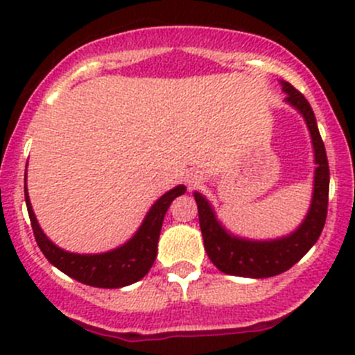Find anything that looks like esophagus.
Instances as JSON below:
<instances>
[{
	"instance_id": "1",
	"label": "esophagus",
	"mask_w": 355,
	"mask_h": 355,
	"mask_svg": "<svg viewBox=\"0 0 355 355\" xmlns=\"http://www.w3.org/2000/svg\"><path fill=\"white\" fill-rule=\"evenodd\" d=\"M200 182H202V175H200L199 171H196V173H191L187 177L189 187H196V185H199Z\"/></svg>"
}]
</instances>
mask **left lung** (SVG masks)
I'll return each mask as SVG.
<instances>
[{"instance_id": "obj_1", "label": "left lung", "mask_w": 355, "mask_h": 355, "mask_svg": "<svg viewBox=\"0 0 355 355\" xmlns=\"http://www.w3.org/2000/svg\"><path fill=\"white\" fill-rule=\"evenodd\" d=\"M282 91L287 94L285 103L304 116L311 134L314 151L313 199L302 223L285 237L271 241H250L230 234L216 218L211 202L200 192H194L198 202L199 225L204 239V249L211 263L221 273L244 278H270L290 270L297 261L306 256L323 232L328 211L330 191V168L327 151L318 130L316 116L307 99L288 82L280 80Z\"/></svg>"}]
</instances>
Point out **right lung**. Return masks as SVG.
Segmentation results:
<instances>
[{
    "label": "right lung",
    "mask_w": 355,
    "mask_h": 355,
    "mask_svg": "<svg viewBox=\"0 0 355 355\" xmlns=\"http://www.w3.org/2000/svg\"><path fill=\"white\" fill-rule=\"evenodd\" d=\"M25 177H27V173H25ZM185 191H187L185 185H177L166 194L161 196L148 211L144 221L134 234V237L128 239L123 245L101 254L68 252L62 247L53 244L46 237L42 228L39 227L31 199H28L27 185H25V204H27L35 242L53 266H56L73 280L91 285V287L120 288L135 284L151 270L157 254V241H159L164 214H166L171 200L185 194Z\"/></svg>",
    "instance_id": "1"
}]
</instances>
